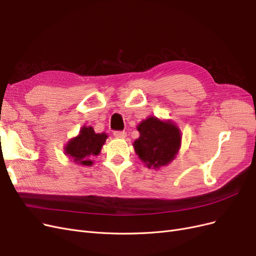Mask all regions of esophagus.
Returning a JSON list of instances; mask_svg holds the SVG:
<instances>
[{"label": "esophagus", "instance_id": "obj_1", "mask_svg": "<svg viewBox=\"0 0 256 256\" xmlns=\"http://www.w3.org/2000/svg\"><path fill=\"white\" fill-rule=\"evenodd\" d=\"M113 134L115 138H124L127 136L125 131H122V130H116V131H114Z\"/></svg>", "mask_w": 256, "mask_h": 256}]
</instances>
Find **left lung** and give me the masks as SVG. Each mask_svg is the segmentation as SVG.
Here are the masks:
<instances>
[{
  "instance_id": "1",
  "label": "left lung",
  "mask_w": 256,
  "mask_h": 256,
  "mask_svg": "<svg viewBox=\"0 0 256 256\" xmlns=\"http://www.w3.org/2000/svg\"><path fill=\"white\" fill-rule=\"evenodd\" d=\"M140 138L134 141L136 152L144 164L152 168L166 166L180 150V132L174 124L150 118L138 126Z\"/></svg>"
}]
</instances>
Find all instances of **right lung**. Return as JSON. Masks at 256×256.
<instances>
[{
    "instance_id": "add662e5",
    "label": "right lung",
    "mask_w": 256,
    "mask_h": 256,
    "mask_svg": "<svg viewBox=\"0 0 256 256\" xmlns=\"http://www.w3.org/2000/svg\"><path fill=\"white\" fill-rule=\"evenodd\" d=\"M106 138V134H95L92 127H83L80 134L67 144L65 152L76 164L92 166V159L99 154Z\"/></svg>"
}]
</instances>
